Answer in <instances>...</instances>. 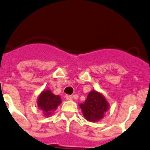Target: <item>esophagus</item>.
<instances>
[{
    "label": "esophagus",
    "instance_id": "obj_1",
    "mask_svg": "<svg viewBox=\"0 0 150 150\" xmlns=\"http://www.w3.org/2000/svg\"><path fill=\"white\" fill-rule=\"evenodd\" d=\"M66 98H67V100H73V96H69V95H66Z\"/></svg>",
    "mask_w": 150,
    "mask_h": 150
}]
</instances>
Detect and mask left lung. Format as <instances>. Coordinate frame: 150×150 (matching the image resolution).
<instances>
[{"instance_id":"left-lung-1","label":"left lung","mask_w":150,"mask_h":150,"mask_svg":"<svg viewBox=\"0 0 150 150\" xmlns=\"http://www.w3.org/2000/svg\"><path fill=\"white\" fill-rule=\"evenodd\" d=\"M79 107L85 119L90 122H97L104 117L110 104L102 93L92 90L89 92L86 100Z\"/></svg>"}]
</instances>
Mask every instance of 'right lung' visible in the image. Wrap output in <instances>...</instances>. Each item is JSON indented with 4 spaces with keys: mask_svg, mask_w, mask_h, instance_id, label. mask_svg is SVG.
Instances as JSON below:
<instances>
[{
    "mask_svg": "<svg viewBox=\"0 0 150 150\" xmlns=\"http://www.w3.org/2000/svg\"><path fill=\"white\" fill-rule=\"evenodd\" d=\"M59 96L54 95L50 89L43 90L40 92L37 100L38 109L42 110L44 116H50L61 103Z\"/></svg>",
    "mask_w": 150,
    "mask_h": 150,
    "instance_id": "obj_1",
    "label": "right lung"
}]
</instances>
